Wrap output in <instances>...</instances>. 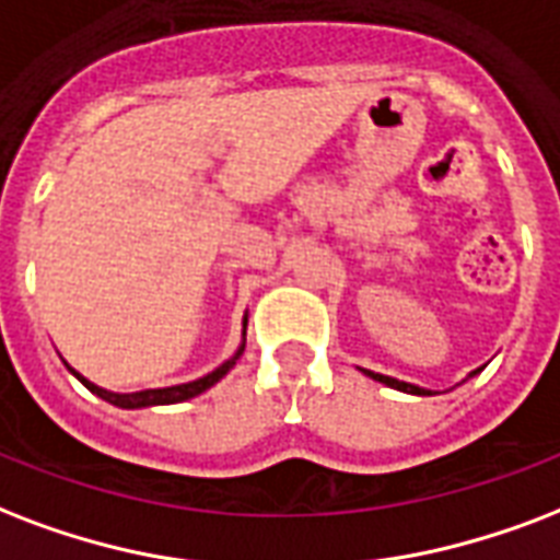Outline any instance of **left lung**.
Returning <instances> with one entry per match:
<instances>
[{
    "instance_id": "left-lung-1",
    "label": "left lung",
    "mask_w": 560,
    "mask_h": 560,
    "mask_svg": "<svg viewBox=\"0 0 560 560\" xmlns=\"http://www.w3.org/2000/svg\"><path fill=\"white\" fill-rule=\"evenodd\" d=\"M482 368L470 371V374H467V380L479 374ZM359 371H362L365 376H371V380H376V383L388 385V388H397V392H402V394H415V397H432V394H435V392H429V388H420V385H415V383H402V380H394V376H385V374H376V371H368V368H359Z\"/></svg>"
}]
</instances>
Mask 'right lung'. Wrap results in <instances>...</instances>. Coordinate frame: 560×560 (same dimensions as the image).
Wrapping results in <instances>:
<instances>
[{
    "label": "right lung",
    "mask_w": 560,
    "mask_h": 560,
    "mask_svg": "<svg viewBox=\"0 0 560 560\" xmlns=\"http://www.w3.org/2000/svg\"><path fill=\"white\" fill-rule=\"evenodd\" d=\"M245 332H248V312H245V318H242V341L240 348H236V353H233L231 359H224L215 371H210V374L198 376V380H192V383H180V385H168V388H145V392H131V394H122V392H107V388H102V385L90 383L84 374H78L75 368H69L67 362L63 365L69 368V374L75 376L78 383L84 385V388H90V392L95 394V397H102V400H107L110 406H119V409H149V406H172V402H184V400H192V397H198V394H203L207 388H212V385L219 383L221 376L228 374L233 365H236V359L242 357V350H245Z\"/></svg>",
    "instance_id": "obj_1"
}]
</instances>
